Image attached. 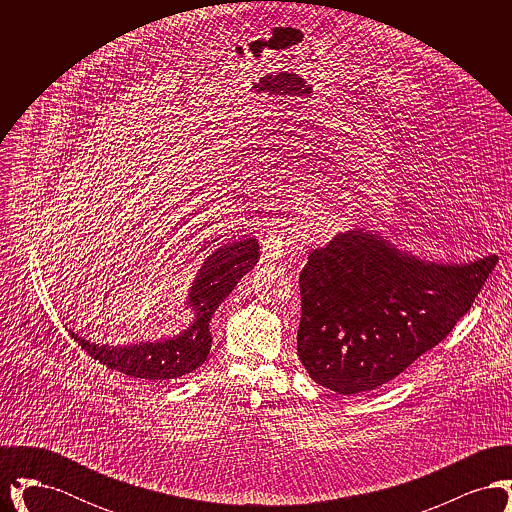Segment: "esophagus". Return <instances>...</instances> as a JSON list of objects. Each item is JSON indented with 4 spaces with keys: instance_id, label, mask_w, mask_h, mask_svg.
Here are the masks:
<instances>
[{
    "instance_id": "obj_1",
    "label": "esophagus",
    "mask_w": 512,
    "mask_h": 512,
    "mask_svg": "<svg viewBox=\"0 0 512 512\" xmlns=\"http://www.w3.org/2000/svg\"><path fill=\"white\" fill-rule=\"evenodd\" d=\"M288 244H290V236H288V230H286V222L270 224L267 230H263V234H261L263 257L267 261L282 259Z\"/></svg>"
}]
</instances>
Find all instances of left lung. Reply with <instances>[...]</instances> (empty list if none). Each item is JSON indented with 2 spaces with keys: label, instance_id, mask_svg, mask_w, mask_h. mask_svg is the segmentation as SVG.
Masks as SVG:
<instances>
[{
  "label": "left lung",
  "instance_id": "8db88e82",
  "mask_svg": "<svg viewBox=\"0 0 512 512\" xmlns=\"http://www.w3.org/2000/svg\"><path fill=\"white\" fill-rule=\"evenodd\" d=\"M497 261H426L361 228L338 234L299 274L297 355L328 390H376L453 330Z\"/></svg>",
  "mask_w": 512,
  "mask_h": 512
}]
</instances>
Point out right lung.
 Masks as SVG:
<instances>
[{
	"label": "right lung",
	"mask_w": 512,
	"mask_h": 512,
	"mask_svg": "<svg viewBox=\"0 0 512 512\" xmlns=\"http://www.w3.org/2000/svg\"><path fill=\"white\" fill-rule=\"evenodd\" d=\"M257 261L259 244L255 238L220 244L197 270L186 301L188 309L194 313V320L178 336L130 345H109L84 340L73 330H69V334L92 359L130 378H180L205 363L213 341L209 330L211 318Z\"/></svg>",
	"instance_id": "1"
}]
</instances>
